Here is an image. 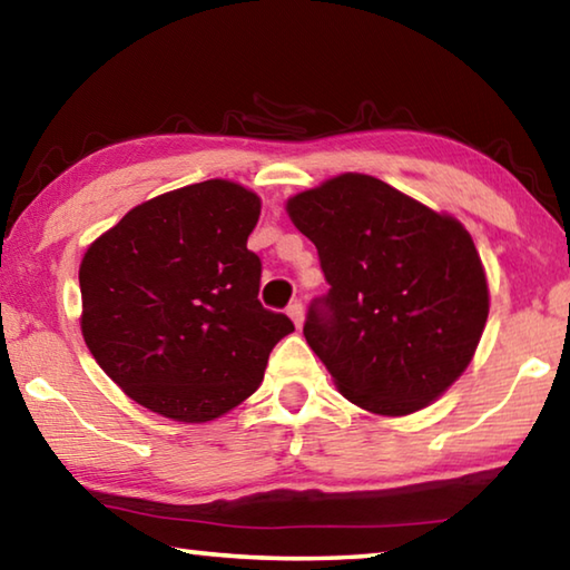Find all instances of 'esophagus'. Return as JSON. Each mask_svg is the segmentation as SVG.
<instances>
[{"label": "esophagus", "mask_w": 570, "mask_h": 570, "mask_svg": "<svg viewBox=\"0 0 570 570\" xmlns=\"http://www.w3.org/2000/svg\"><path fill=\"white\" fill-rule=\"evenodd\" d=\"M288 316H292V322H294L296 326H302V322H304V304H302V302H292V304H288Z\"/></svg>", "instance_id": "1"}]
</instances>
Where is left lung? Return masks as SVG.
Segmentation results:
<instances>
[{"label":"left lung","mask_w":570,"mask_h":570,"mask_svg":"<svg viewBox=\"0 0 570 570\" xmlns=\"http://www.w3.org/2000/svg\"><path fill=\"white\" fill-rule=\"evenodd\" d=\"M286 210L330 284L308 304L304 336L340 392L392 417L438 400L488 322V282L468 230L360 173L298 193Z\"/></svg>","instance_id":"1"}]
</instances>
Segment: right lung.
Returning a JSON list of instances; mask_svg holds the SVG:
<instances>
[{"label":"right lung","instance_id":"obj_1","mask_svg":"<svg viewBox=\"0 0 570 570\" xmlns=\"http://www.w3.org/2000/svg\"><path fill=\"white\" fill-rule=\"evenodd\" d=\"M262 200L204 180L135 206L80 266L82 336L95 362L142 407L208 422L258 390L294 332L258 302L262 258L246 248Z\"/></svg>","mask_w":570,"mask_h":570}]
</instances>
